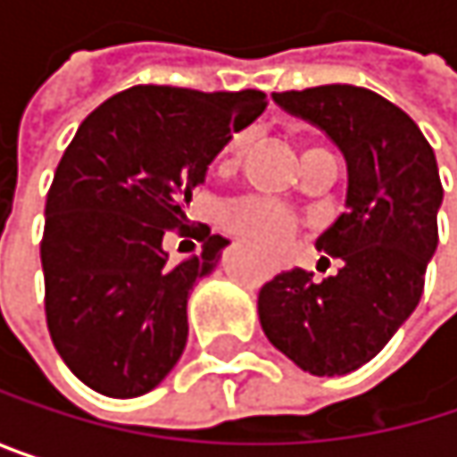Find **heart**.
I'll return each mask as SVG.
<instances>
[{
    "label": "heart",
    "mask_w": 457,
    "mask_h": 457,
    "mask_svg": "<svg viewBox=\"0 0 457 457\" xmlns=\"http://www.w3.org/2000/svg\"><path fill=\"white\" fill-rule=\"evenodd\" d=\"M243 150H245V137L235 135L225 145V150L220 155V163L225 169L235 166L240 161ZM222 225L235 237H240L245 243H253L259 248H280L299 229V220L288 209H283L280 204H272V201H264V198H243V201H237V204L225 209Z\"/></svg>",
    "instance_id": "1"
}]
</instances>
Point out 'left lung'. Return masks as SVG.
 I'll use <instances>...</instances> for the list:
<instances>
[{
    "label": "left lung",
    "mask_w": 457,
    "mask_h": 457,
    "mask_svg": "<svg viewBox=\"0 0 457 457\" xmlns=\"http://www.w3.org/2000/svg\"><path fill=\"white\" fill-rule=\"evenodd\" d=\"M272 100L344 153L346 201L315 243L338 259V272L275 275L259 291V322L302 370L344 376L373 360L420 302L439 240L436 158L411 116L370 89L325 84Z\"/></svg>",
    "instance_id": "8db88e82"
}]
</instances>
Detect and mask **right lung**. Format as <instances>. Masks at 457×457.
<instances>
[{
	"label": "right lung",
	"instance_id": "obj_1",
	"mask_svg": "<svg viewBox=\"0 0 457 457\" xmlns=\"http://www.w3.org/2000/svg\"><path fill=\"white\" fill-rule=\"evenodd\" d=\"M267 108L259 89L132 87L95 108L65 147L46 193L42 270L52 344L89 389L127 400L155 389L187 344V296L228 240L169 264L166 229L232 132Z\"/></svg>",
	"mask_w": 457,
	"mask_h": 457
}]
</instances>
